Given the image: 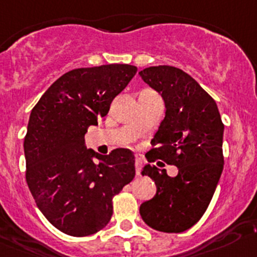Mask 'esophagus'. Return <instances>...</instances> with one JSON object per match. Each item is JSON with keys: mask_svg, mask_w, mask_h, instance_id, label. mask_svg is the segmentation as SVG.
Instances as JSON below:
<instances>
[{"mask_svg": "<svg viewBox=\"0 0 257 257\" xmlns=\"http://www.w3.org/2000/svg\"><path fill=\"white\" fill-rule=\"evenodd\" d=\"M141 166H143V161H141L140 158H136L135 159V169H136V175H140L141 172Z\"/></svg>", "mask_w": 257, "mask_h": 257, "instance_id": "1", "label": "esophagus"}]
</instances>
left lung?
Masks as SVG:
<instances>
[{"label": "left lung", "mask_w": 257, "mask_h": 257, "mask_svg": "<svg viewBox=\"0 0 257 257\" xmlns=\"http://www.w3.org/2000/svg\"><path fill=\"white\" fill-rule=\"evenodd\" d=\"M162 94L166 117L145 155L176 166L178 175L148 166L143 175L157 185V194L140 206L153 229L180 233L196 224L208 209L224 166L223 124L215 100L188 74L173 66H153L139 72Z\"/></svg>", "instance_id": "1"}]
</instances>
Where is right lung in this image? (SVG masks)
<instances>
[{
  "label": "right lung",
  "instance_id": "obj_1",
  "mask_svg": "<svg viewBox=\"0 0 257 257\" xmlns=\"http://www.w3.org/2000/svg\"><path fill=\"white\" fill-rule=\"evenodd\" d=\"M136 71V66L118 63L71 70L30 113L24 140L27 183L48 222L69 236H90L104 228L113 197L135 177L130 150L99 155L86 149L84 136L104 118Z\"/></svg>",
  "mask_w": 257,
  "mask_h": 257
}]
</instances>
